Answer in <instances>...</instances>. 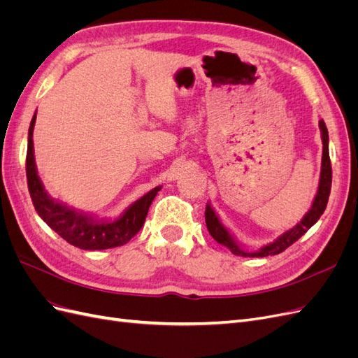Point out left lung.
<instances>
[{"instance_id":"left-lung-1","label":"left lung","mask_w":358,"mask_h":358,"mask_svg":"<svg viewBox=\"0 0 358 358\" xmlns=\"http://www.w3.org/2000/svg\"><path fill=\"white\" fill-rule=\"evenodd\" d=\"M320 129H321V140H322L320 185H318L317 196H315V199H313L310 209L308 210V213L305 216H303V220L297 225L292 227V229L280 234L278 239L273 241L272 243H267L259 249H257V251H248V249L241 248V245L236 242L233 234L227 230V227L221 222L220 216L216 215L210 203H208L206 204V212H204L206 225H208V230L216 242L229 248L234 255H241V257L276 255V254H280L282 251H285V249L288 246H291L296 241H299L300 237L320 220V216L327 208V201H329L330 189H331V162H330V155H329V131H327V127H326V124H324V121H320Z\"/></svg>"}]
</instances>
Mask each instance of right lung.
Returning a JSON list of instances; mask_svg holds the SVG:
<instances>
[{"instance_id": "1", "label": "right lung", "mask_w": 358, "mask_h": 358, "mask_svg": "<svg viewBox=\"0 0 358 358\" xmlns=\"http://www.w3.org/2000/svg\"><path fill=\"white\" fill-rule=\"evenodd\" d=\"M34 125L36 115L32 116L28 129L27 180L32 204H34L40 218L53 231L58 233L64 241H67L76 248L86 249V251L122 246L131 241L143 227L149 206L161 189V185L150 189L142 199L134 201L116 221L99 220L88 213L69 208L67 204L53 200L38 178L34 158V143H32Z\"/></svg>"}]
</instances>
